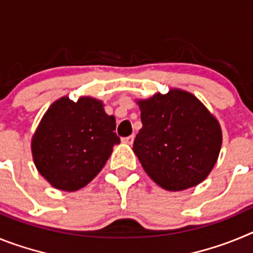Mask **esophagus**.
<instances>
[{"label":"esophagus","instance_id":"34e87169","mask_svg":"<svg viewBox=\"0 0 253 253\" xmlns=\"http://www.w3.org/2000/svg\"><path fill=\"white\" fill-rule=\"evenodd\" d=\"M123 143H125V144H133L134 142V135H129V137L126 138H123Z\"/></svg>","mask_w":253,"mask_h":253}]
</instances>
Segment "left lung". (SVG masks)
I'll use <instances>...</instances> for the list:
<instances>
[{"instance_id":"8db88e82","label":"left lung","mask_w":253,"mask_h":253,"mask_svg":"<svg viewBox=\"0 0 253 253\" xmlns=\"http://www.w3.org/2000/svg\"><path fill=\"white\" fill-rule=\"evenodd\" d=\"M142 129L133 144L147 175L169 191L194 187L215 166L222 148L218 119L187 91L171 88L137 100Z\"/></svg>"}]
</instances>
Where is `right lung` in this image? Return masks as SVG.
<instances>
[{
	"mask_svg": "<svg viewBox=\"0 0 253 253\" xmlns=\"http://www.w3.org/2000/svg\"><path fill=\"white\" fill-rule=\"evenodd\" d=\"M113 115L90 96L77 101L55 100L31 138V153L39 173L58 190L76 191L97 176L119 144Z\"/></svg>",
	"mask_w": 253,
	"mask_h": 253,
	"instance_id": "add662e5",
	"label": "right lung"
}]
</instances>
